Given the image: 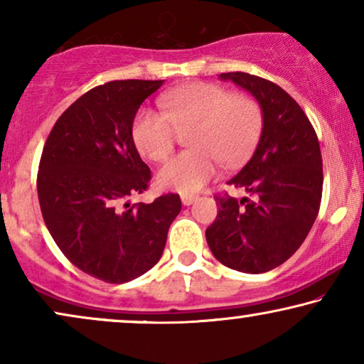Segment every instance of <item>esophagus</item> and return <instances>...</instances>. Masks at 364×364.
Listing matches in <instances>:
<instances>
[{
    "mask_svg": "<svg viewBox=\"0 0 364 364\" xmlns=\"http://www.w3.org/2000/svg\"><path fill=\"white\" fill-rule=\"evenodd\" d=\"M197 200V197H193V196H182V203L186 207H188V205H192L193 202Z\"/></svg>",
    "mask_w": 364,
    "mask_h": 364,
    "instance_id": "34e87169",
    "label": "esophagus"
}]
</instances>
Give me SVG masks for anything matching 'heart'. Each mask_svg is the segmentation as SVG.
Segmentation results:
<instances>
[{
	"label": "heart",
	"instance_id": "b5f03b06",
	"mask_svg": "<svg viewBox=\"0 0 364 364\" xmlns=\"http://www.w3.org/2000/svg\"><path fill=\"white\" fill-rule=\"evenodd\" d=\"M166 112L139 109L132 122L137 151L154 162L171 156L178 131H191V152L168 161L157 173V186L193 196L217 176L218 162L240 166L252 156L262 132V111L252 97L230 94L217 84L192 82L164 94Z\"/></svg>",
	"mask_w": 364,
	"mask_h": 364
}]
</instances>
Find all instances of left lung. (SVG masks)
Here are the masks:
<instances>
[{
  "label": "left lung",
  "instance_id": "left-lung-1",
  "mask_svg": "<svg viewBox=\"0 0 364 364\" xmlns=\"http://www.w3.org/2000/svg\"><path fill=\"white\" fill-rule=\"evenodd\" d=\"M218 77L257 99L263 124L252 159L228 181L248 197H217L207 243L232 270L265 273L300 248L316 220L323 191L320 142L303 109L275 82L247 73Z\"/></svg>",
  "mask_w": 364,
  "mask_h": 364
}]
</instances>
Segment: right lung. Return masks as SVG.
<instances>
[{
	"label": "right lung",
	"mask_w": 364,
	"mask_h": 364,
	"mask_svg": "<svg viewBox=\"0 0 364 364\" xmlns=\"http://www.w3.org/2000/svg\"><path fill=\"white\" fill-rule=\"evenodd\" d=\"M164 81H111L87 91L54 124L38 172L49 233L69 262L107 283H126L161 260L182 203L167 193L131 205L151 168L132 139L134 117Z\"/></svg>",
	"instance_id": "obj_1"
}]
</instances>
